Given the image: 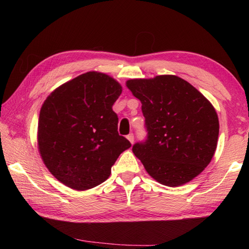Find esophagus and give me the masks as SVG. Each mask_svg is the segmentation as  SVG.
<instances>
[{"mask_svg": "<svg viewBox=\"0 0 249 249\" xmlns=\"http://www.w3.org/2000/svg\"><path fill=\"white\" fill-rule=\"evenodd\" d=\"M127 139L129 140V142H130L131 144L134 143V135H133V134H129V135L127 136Z\"/></svg>", "mask_w": 249, "mask_h": 249, "instance_id": "esophagus-1", "label": "esophagus"}]
</instances>
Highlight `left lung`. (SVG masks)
<instances>
[{"mask_svg":"<svg viewBox=\"0 0 249 249\" xmlns=\"http://www.w3.org/2000/svg\"><path fill=\"white\" fill-rule=\"evenodd\" d=\"M142 104L147 139L133 152L146 172L162 185L178 187L202 172L217 146L216 110L197 89L174 75L126 81Z\"/></svg>","mask_w":249,"mask_h":249,"instance_id":"left-lung-1","label":"left lung"}]
</instances>
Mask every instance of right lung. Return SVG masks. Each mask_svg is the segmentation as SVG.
<instances>
[{
  "mask_svg": "<svg viewBox=\"0 0 249 249\" xmlns=\"http://www.w3.org/2000/svg\"><path fill=\"white\" fill-rule=\"evenodd\" d=\"M121 84L108 75L89 71L56 88L41 106L37 146L57 181L76 190L102 184L130 142L118 133L112 106Z\"/></svg>",
  "mask_w": 249,
  "mask_h": 249,
  "instance_id": "add662e5",
  "label": "right lung"
}]
</instances>
